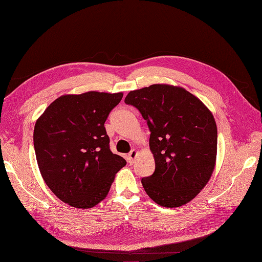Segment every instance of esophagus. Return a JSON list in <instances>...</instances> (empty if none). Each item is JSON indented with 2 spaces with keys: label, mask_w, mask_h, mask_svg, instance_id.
Wrapping results in <instances>:
<instances>
[{
  "label": "esophagus",
  "mask_w": 262,
  "mask_h": 262,
  "mask_svg": "<svg viewBox=\"0 0 262 262\" xmlns=\"http://www.w3.org/2000/svg\"><path fill=\"white\" fill-rule=\"evenodd\" d=\"M137 156H138V150H136V149L130 150V153L128 154V157H127L128 162H129L130 164H133V163L135 162V159H136Z\"/></svg>",
  "instance_id": "esophagus-1"
}]
</instances>
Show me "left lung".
I'll return each mask as SVG.
<instances>
[{"instance_id": "obj_1", "label": "left lung", "mask_w": 262, "mask_h": 262, "mask_svg": "<svg viewBox=\"0 0 262 262\" xmlns=\"http://www.w3.org/2000/svg\"><path fill=\"white\" fill-rule=\"evenodd\" d=\"M150 130L153 175L142 178L146 194L167 208L181 207L207 185L216 161L217 129L210 110L180 86L155 84L130 91Z\"/></svg>"}]
</instances>
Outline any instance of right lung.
Instances as JSON below:
<instances>
[{
  "instance_id": "right-lung-1",
  "label": "right lung",
  "mask_w": 262,
  "mask_h": 262,
  "mask_svg": "<svg viewBox=\"0 0 262 262\" xmlns=\"http://www.w3.org/2000/svg\"><path fill=\"white\" fill-rule=\"evenodd\" d=\"M122 98V92L63 94L36 121L34 147L41 176L72 207L88 209L102 202L126 164L110 150L104 126Z\"/></svg>"
}]
</instances>
